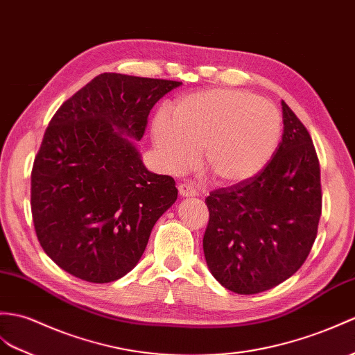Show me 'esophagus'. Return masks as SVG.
<instances>
[{
    "instance_id": "obj_1",
    "label": "esophagus",
    "mask_w": 355,
    "mask_h": 355,
    "mask_svg": "<svg viewBox=\"0 0 355 355\" xmlns=\"http://www.w3.org/2000/svg\"><path fill=\"white\" fill-rule=\"evenodd\" d=\"M178 192L183 196H193V195H196V189L189 183H181V184H178Z\"/></svg>"
}]
</instances>
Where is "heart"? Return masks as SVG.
<instances>
[{
	"label": "heart",
	"instance_id": "heart-1",
	"mask_svg": "<svg viewBox=\"0 0 355 355\" xmlns=\"http://www.w3.org/2000/svg\"><path fill=\"white\" fill-rule=\"evenodd\" d=\"M153 136L168 166L183 171L202 150V168L219 184L248 180L265 166L282 135L277 107L245 90L213 89L180 98Z\"/></svg>",
	"mask_w": 355,
	"mask_h": 355
}]
</instances>
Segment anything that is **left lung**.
Returning a JSON list of instances; mask_svg holds the SVG:
<instances>
[{
  "instance_id": "left-lung-1",
  "label": "left lung",
  "mask_w": 355,
  "mask_h": 355,
  "mask_svg": "<svg viewBox=\"0 0 355 355\" xmlns=\"http://www.w3.org/2000/svg\"><path fill=\"white\" fill-rule=\"evenodd\" d=\"M283 105V140L257 174L211 191L202 248L225 289L254 295L298 270L315 243L322 213L319 159L307 128Z\"/></svg>"
}]
</instances>
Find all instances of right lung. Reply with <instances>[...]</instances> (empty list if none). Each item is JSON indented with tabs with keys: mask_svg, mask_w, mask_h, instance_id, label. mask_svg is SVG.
Masks as SVG:
<instances>
[{
	"mask_svg": "<svg viewBox=\"0 0 355 355\" xmlns=\"http://www.w3.org/2000/svg\"><path fill=\"white\" fill-rule=\"evenodd\" d=\"M181 81L104 72L66 100L31 169L37 241L57 266L110 283L142 257L157 219L175 202L169 175L145 168L140 140L154 104Z\"/></svg>",
	"mask_w": 355,
	"mask_h": 355,
	"instance_id": "add662e5",
	"label": "right lung"
}]
</instances>
